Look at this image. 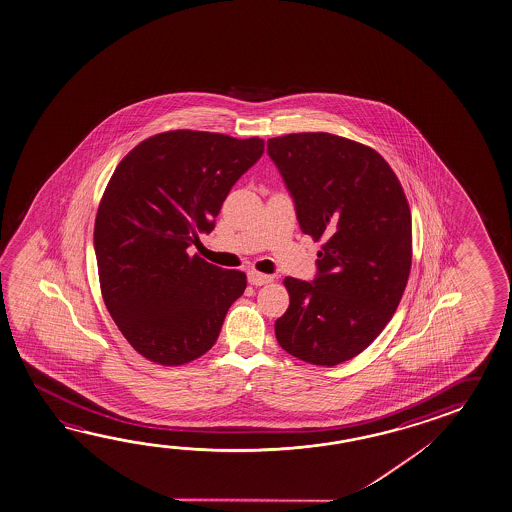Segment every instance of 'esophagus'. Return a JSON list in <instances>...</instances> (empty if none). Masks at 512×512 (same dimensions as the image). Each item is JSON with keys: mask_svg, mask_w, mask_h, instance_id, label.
I'll use <instances>...</instances> for the list:
<instances>
[{"mask_svg": "<svg viewBox=\"0 0 512 512\" xmlns=\"http://www.w3.org/2000/svg\"><path fill=\"white\" fill-rule=\"evenodd\" d=\"M248 280H250V284H253V286H264V284L271 282L273 277L266 275V273H261V271L251 270L248 271Z\"/></svg>", "mask_w": 512, "mask_h": 512, "instance_id": "1", "label": "esophagus"}]
</instances>
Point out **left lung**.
<instances>
[{"label": "left lung", "mask_w": 512, "mask_h": 512, "mask_svg": "<svg viewBox=\"0 0 512 512\" xmlns=\"http://www.w3.org/2000/svg\"><path fill=\"white\" fill-rule=\"evenodd\" d=\"M268 154L290 190L300 230L322 241L311 282L286 277L280 348L313 366L357 357L393 317L411 271V210L382 155L340 135L273 137Z\"/></svg>", "instance_id": "obj_1"}]
</instances>
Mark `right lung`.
I'll return each instance as SVG.
<instances>
[{
    "instance_id": "add662e5",
    "label": "right lung",
    "mask_w": 512,
    "mask_h": 512,
    "mask_svg": "<svg viewBox=\"0 0 512 512\" xmlns=\"http://www.w3.org/2000/svg\"><path fill=\"white\" fill-rule=\"evenodd\" d=\"M259 137L172 130L135 146L108 181L94 226L108 313L130 346L161 366L203 357L246 290L188 248L215 228L226 195L261 159Z\"/></svg>"
}]
</instances>
